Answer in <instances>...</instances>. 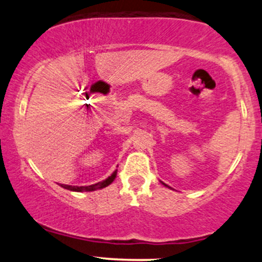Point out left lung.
<instances>
[{"label":"left lung","instance_id":"obj_1","mask_svg":"<svg viewBox=\"0 0 262 262\" xmlns=\"http://www.w3.org/2000/svg\"><path fill=\"white\" fill-rule=\"evenodd\" d=\"M162 184H163V185H166V187H168V185H167V184H165V183H162ZM168 188H169V187H168Z\"/></svg>","mask_w":262,"mask_h":262}]
</instances>
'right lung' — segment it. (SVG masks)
Wrapping results in <instances>:
<instances>
[{"label": "right lung", "instance_id": "right-lung-1", "mask_svg": "<svg viewBox=\"0 0 262 262\" xmlns=\"http://www.w3.org/2000/svg\"><path fill=\"white\" fill-rule=\"evenodd\" d=\"M116 176H117V171L113 172L108 178L105 179V181L96 183V184L86 185V187H75V185H67V184H61V187L64 189H68V190H72V191H94V190H97V189H102V188L107 187V185L111 184V183L115 181Z\"/></svg>", "mask_w": 262, "mask_h": 262}]
</instances>
